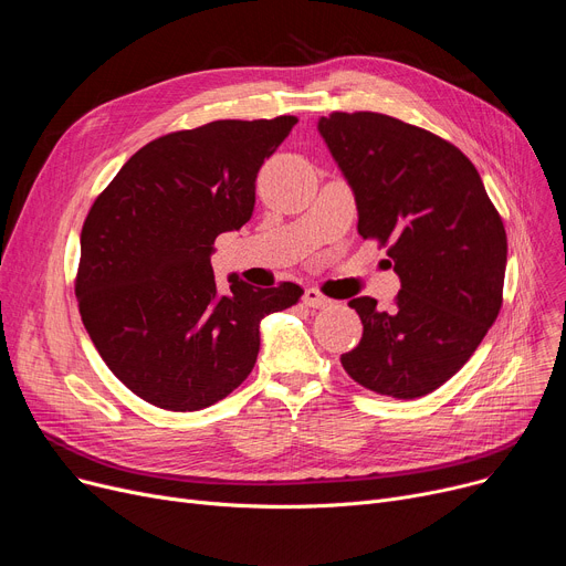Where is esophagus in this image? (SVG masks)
<instances>
[{"instance_id": "esophagus-1", "label": "esophagus", "mask_w": 566, "mask_h": 566, "mask_svg": "<svg viewBox=\"0 0 566 566\" xmlns=\"http://www.w3.org/2000/svg\"><path fill=\"white\" fill-rule=\"evenodd\" d=\"M303 303L307 307H314V310H323V307L333 305V301L328 298V295H323L318 289H307L305 295H303Z\"/></svg>"}]
</instances>
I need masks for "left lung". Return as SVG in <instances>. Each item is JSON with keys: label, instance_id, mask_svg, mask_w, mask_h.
Here are the masks:
<instances>
[{"label": "left lung", "instance_id": "left-lung-1", "mask_svg": "<svg viewBox=\"0 0 566 566\" xmlns=\"http://www.w3.org/2000/svg\"><path fill=\"white\" fill-rule=\"evenodd\" d=\"M318 133L358 206V231L388 245L401 280L392 310L369 295L363 339L342 355L363 388L418 399L450 380L502 307L507 233L482 178L442 137L378 112H333Z\"/></svg>", "mask_w": 566, "mask_h": 566}]
</instances>
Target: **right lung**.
I'll use <instances>...</instances> for the list:
<instances>
[{
  "mask_svg": "<svg viewBox=\"0 0 566 566\" xmlns=\"http://www.w3.org/2000/svg\"><path fill=\"white\" fill-rule=\"evenodd\" d=\"M295 116L211 122L142 146L96 197L80 235L75 295L109 371L165 410L231 395L259 355V323L301 301L293 282L218 289L216 238L254 211L265 158Z\"/></svg>",
  "mask_w": 566,
  "mask_h": 566,
  "instance_id": "1",
  "label": "right lung"
}]
</instances>
